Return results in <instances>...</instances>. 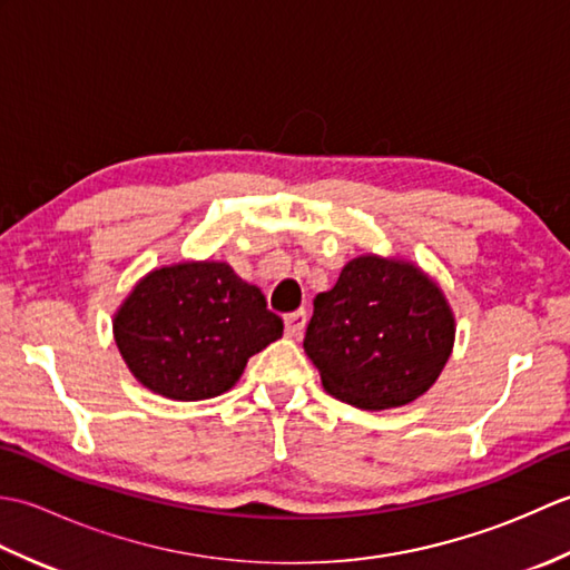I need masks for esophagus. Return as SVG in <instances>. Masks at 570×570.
I'll use <instances>...</instances> for the list:
<instances>
[{
	"label": "esophagus",
	"instance_id": "34e87169",
	"mask_svg": "<svg viewBox=\"0 0 570 570\" xmlns=\"http://www.w3.org/2000/svg\"><path fill=\"white\" fill-rule=\"evenodd\" d=\"M306 321H308V316H306L304 308H298L294 313H286V316H284L286 335L288 337H298L301 333H304V328H306Z\"/></svg>",
	"mask_w": 570,
	"mask_h": 570
}]
</instances>
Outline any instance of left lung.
<instances>
[{
    "mask_svg": "<svg viewBox=\"0 0 570 570\" xmlns=\"http://www.w3.org/2000/svg\"><path fill=\"white\" fill-rule=\"evenodd\" d=\"M453 313L414 264L357 257L313 298L304 350L325 392L357 409L414 402L453 347Z\"/></svg>",
    "mask_w": 570,
    "mask_h": 570,
    "instance_id": "8db88e82",
    "label": "left lung"
}]
</instances>
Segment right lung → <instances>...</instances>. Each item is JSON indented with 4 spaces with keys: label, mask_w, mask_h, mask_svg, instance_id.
<instances>
[{
    "label": "right lung",
    "mask_w": 570,
    "mask_h": 570,
    "mask_svg": "<svg viewBox=\"0 0 570 570\" xmlns=\"http://www.w3.org/2000/svg\"><path fill=\"white\" fill-rule=\"evenodd\" d=\"M284 333L257 286L223 262L151 272L117 311L115 341L147 390L178 402L227 392L247 360Z\"/></svg>",
    "instance_id": "1"
}]
</instances>
